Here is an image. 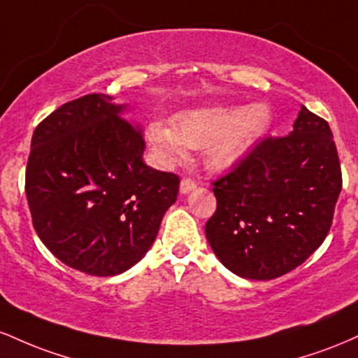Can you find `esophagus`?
<instances>
[{
  "label": "esophagus",
  "mask_w": 358,
  "mask_h": 358,
  "mask_svg": "<svg viewBox=\"0 0 358 358\" xmlns=\"http://www.w3.org/2000/svg\"><path fill=\"white\" fill-rule=\"evenodd\" d=\"M195 188H196V183L190 178H183L182 182H180V193H183V195H187V193L193 192Z\"/></svg>",
  "instance_id": "1"
}]
</instances>
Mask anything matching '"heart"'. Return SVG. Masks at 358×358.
<instances>
[{
    "label": "heart",
    "mask_w": 358,
    "mask_h": 358,
    "mask_svg": "<svg viewBox=\"0 0 358 358\" xmlns=\"http://www.w3.org/2000/svg\"><path fill=\"white\" fill-rule=\"evenodd\" d=\"M273 110L264 102L249 106H207L190 109L173 119V126L153 121L148 141L165 165L187 159L188 150H203L212 170H231L268 134Z\"/></svg>",
    "instance_id": "1"
}]
</instances>
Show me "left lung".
Masks as SVG:
<instances>
[{"label":"left lung","mask_w":358,"mask_h":358,"mask_svg":"<svg viewBox=\"0 0 358 358\" xmlns=\"http://www.w3.org/2000/svg\"><path fill=\"white\" fill-rule=\"evenodd\" d=\"M342 171L330 126L301 106L293 131L266 138L213 182L205 236L237 276L268 281L306 261L330 231Z\"/></svg>","instance_id":"1"}]
</instances>
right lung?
<instances>
[{"label": "right lung", "instance_id": "obj_1", "mask_svg": "<svg viewBox=\"0 0 358 358\" xmlns=\"http://www.w3.org/2000/svg\"><path fill=\"white\" fill-rule=\"evenodd\" d=\"M106 94H89L36 126L27 190L34 227L69 268L117 276L145 257L180 178L143 162L141 124Z\"/></svg>", "mask_w": 358, "mask_h": 358}]
</instances>
